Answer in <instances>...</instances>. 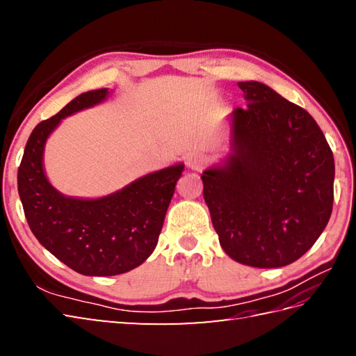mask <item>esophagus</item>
<instances>
[{
  "mask_svg": "<svg viewBox=\"0 0 356 356\" xmlns=\"http://www.w3.org/2000/svg\"><path fill=\"white\" fill-rule=\"evenodd\" d=\"M185 163H186L188 168L199 171V170L203 168V166L207 165V161H205V159H203L200 154L191 153V154H188V156L185 157Z\"/></svg>",
  "mask_w": 356,
  "mask_h": 356,
  "instance_id": "esophagus-1",
  "label": "esophagus"
}]
</instances>
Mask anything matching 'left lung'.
<instances>
[{"label":"left lung","mask_w":356,"mask_h":356,"mask_svg":"<svg viewBox=\"0 0 356 356\" xmlns=\"http://www.w3.org/2000/svg\"><path fill=\"white\" fill-rule=\"evenodd\" d=\"M232 153L202 174L223 251L254 268H282L312 248L334 207L335 162L309 113L257 81L238 82Z\"/></svg>","instance_id":"1"}]
</instances>
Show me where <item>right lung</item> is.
Listing matches in <instances>:
<instances>
[{"label": "right lung", "mask_w": 356, "mask_h": 356, "mask_svg": "<svg viewBox=\"0 0 356 356\" xmlns=\"http://www.w3.org/2000/svg\"><path fill=\"white\" fill-rule=\"evenodd\" d=\"M107 95V88L82 93L38 124L18 168V193L30 229L47 251L82 275L124 274L148 259L184 171V165L168 166L102 199L58 193L42 168L45 140L61 119L99 104Z\"/></svg>", "instance_id": "right-lung-1"}]
</instances>
